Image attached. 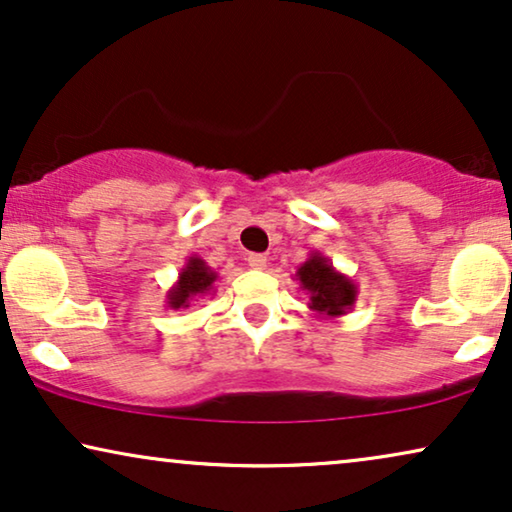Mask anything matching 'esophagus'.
Wrapping results in <instances>:
<instances>
[{
  "label": "esophagus",
  "mask_w": 512,
  "mask_h": 512,
  "mask_svg": "<svg viewBox=\"0 0 512 512\" xmlns=\"http://www.w3.org/2000/svg\"><path fill=\"white\" fill-rule=\"evenodd\" d=\"M247 263H249V268H254V270H265V268H268V258H265L263 254H249L247 256Z\"/></svg>",
  "instance_id": "34e87169"
}]
</instances>
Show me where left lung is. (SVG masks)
<instances>
[{
	"label": "left lung",
	"instance_id": "8db88e82",
	"mask_svg": "<svg viewBox=\"0 0 512 512\" xmlns=\"http://www.w3.org/2000/svg\"><path fill=\"white\" fill-rule=\"evenodd\" d=\"M296 279L300 282V289L310 296L307 307L317 317H345L347 312H352L356 298H359V286L354 279L335 270L331 258L321 251H312L307 261L300 263Z\"/></svg>",
	"mask_w": 512,
	"mask_h": 512
}]
</instances>
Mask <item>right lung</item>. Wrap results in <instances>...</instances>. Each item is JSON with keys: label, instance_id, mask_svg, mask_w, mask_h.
Returning a JSON list of instances; mask_svg holds the SVG:
<instances>
[{"label": "right lung", "instance_id": "add662e5", "mask_svg": "<svg viewBox=\"0 0 512 512\" xmlns=\"http://www.w3.org/2000/svg\"><path fill=\"white\" fill-rule=\"evenodd\" d=\"M216 279H219V275L200 256H188L184 268L179 270L177 282L165 293V305L170 310H186V307H191L193 300L214 296Z\"/></svg>", "mask_w": 512, "mask_h": 512}]
</instances>
